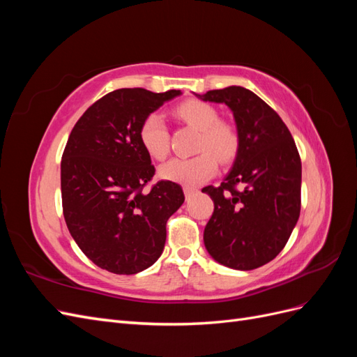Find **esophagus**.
Wrapping results in <instances>:
<instances>
[{
  "label": "esophagus",
  "instance_id": "1",
  "mask_svg": "<svg viewBox=\"0 0 357 357\" xmlns=\"http://www.w3.org/2000/svg\"><path fill=\"white\" fill-rule=\"evenodd\" d=\"M183 190H185V195H186V198H189L190 195H193V193L198 192V189H197V188H192V186H185V189H183Z\"/></svg>",
  "mask_w": 357,
  "mask_h": 357
}]
</instances>
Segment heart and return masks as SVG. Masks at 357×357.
Wrapping results in <instances>:
<instances>
[{
	"label": "heart",
	"mask_w": 357,
	"mask_h": 357,
	"mask_svg": "<svg viewBox=\"0 0 357 357\" xmlns=\"http://www.w3.org/2000/svg\"><path fill=\"white\" fill-rule=\"evenodd\" d=\"M176 114L189 126L198 129L201 137L197 143V156L174 158L159 167V176L181 185H199L208 180L218 169V157L222 164H228L238 152L240 139L235 129L219 122V113L207 102L188 100L181 102ZM139 143L146 153L156 160L165 159L169 152V135L164 117L150 113L139 126Z\"/></svg>",
	"instance_id": "1"
}]
</instances>
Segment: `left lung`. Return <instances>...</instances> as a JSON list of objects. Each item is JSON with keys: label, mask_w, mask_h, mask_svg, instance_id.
I'll return each instance as SVG.
<instances>
[{"label": "left lung", "mask_w": 357, "mask_h": 357, "mask_svg": "<svg viewBox=\"0 0 357 357\" xmlns=\"http://www.w3.org/2000/svg\"><path fill=\"white\" fill-rule=\"evenodd\" d=\"M228 105L240 146L222 185L202 192L214 201L204 244L215 262L240 271L268 264L283 250L301 211V158L287 126L243 86L195 93ZM240 184L241 191L234 186Z\"/></svg>", "instance_id": "1"}]
</instances>
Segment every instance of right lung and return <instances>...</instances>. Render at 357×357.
Instances as JSON below:
<instances>
[{
    "label": "right lung",
    "instance_id": "1",
    "mask_svg": "<svg viewBox=\"0 0 357 357\" xmlns=\"http://www.w3.org/2000/svg\"><path fill=\"white\" fill-rule=\"evenodd\" d=\"M180 91L117 89L91 105L75 123L61 162L62 208L68 231L91 261L114 274H137L164 252L167 222L185 195L159 181L139 143V126Z\"/></svg>",
    "mask_w": 357,
    "mask_h": 357
}]
</instances>
